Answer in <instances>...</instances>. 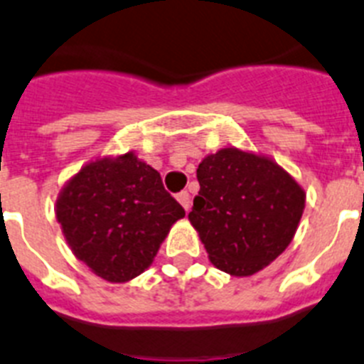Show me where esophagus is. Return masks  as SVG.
I'll use <instances>...</instances> for the list:
<instances>
[{"label":"esophagus","instance_id":"esophagus-1","mask_svg":"<svg viewBox=\"0 0 364 364\" xmlns=\"http://www.w3.org/2000/svg\"><path fill=\"white\" fill-rule=\"evenodd\" d=\"M176 200L182 204V208H184L186 212H189V208H191V200H189L188 191H180V193L176 195Z\"/></svg>","mask_w":364,"mask_h":364}]
</instances>
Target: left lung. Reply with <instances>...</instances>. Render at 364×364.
Wrapping results in <instances>:
<instances>
[{
	"label": "left lung",
	"mask_w": 364,
	"mask_h": 364,
	"mask_svg": "<svg viewBox=\"0 0 364 364\" xmlns=\"http://www.w3.org/2000/svg\"><path fill=\"white\" fill-rule=\"evenodd\" d=\"M197 180L188 217L219 271L256 274L293 241L306 191L272 158L225 147L198 164Z\"/></svg>",
	"instance_id": "obj_1"
}]
</instances>
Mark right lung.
I'll use <instances>...</instances> for the list:
<instances>
[{
	"label": "right lung",
	"instance_id": "right-lung-1",
	"mask_svg": "<svg viewBox=\"0 0 364 364\" xmlns=\"http://www.w3.org/2000/svg\"><path fill=\"white\" fill-rule=\"evenodd\" d=\"M55 213L71 252L112 284L149 269L171 226L186 215L160 173L134 151L80 167L60 189Z\"/></svg>",
	"mask_w": 364,
	"mask_h": 364
}]
</instances>
